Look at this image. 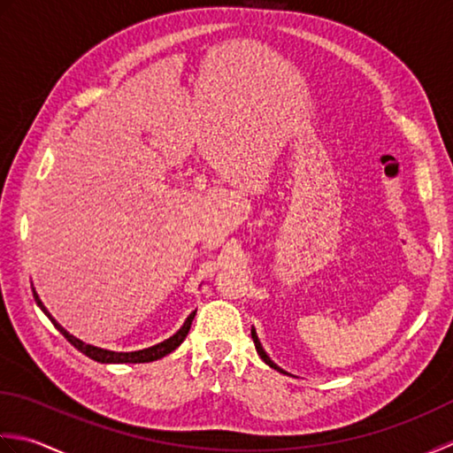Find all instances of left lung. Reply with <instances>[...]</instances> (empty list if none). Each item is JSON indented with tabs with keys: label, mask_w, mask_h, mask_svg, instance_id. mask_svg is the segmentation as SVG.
<instances>
[{
	"label": "left lung",
	"mask_w": 453,
	"mask_h": 453,
	"mask_svg": "<svg viewBox=\"0 0 453 453\" xmlns=\"http://www.w3.org/2000/svg\"><path fill=\"white\" fill-rule=\"evenodd\" d=\"M252 340H254V346H256V349H257V354H260V357L264 359V362H265L267 365H270V367H273V369H278V372L285 373L281 367H278V365H275V364L272 362V359H270V357H267V354L264 352V348H262V344H260V340H257V336H256V330H254V328H252Z\"/></svg>",
	"instance_id": "left-lung-1"
}]
</instances>
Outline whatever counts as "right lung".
I'll return each mask as SVG.
<instances>
[{
  "mask_svg": "<svg viewBox=\"0 0 453 453\" xmlns=\"http://www.w3.org/2000/svg\"><path fill=\"white\" fill-rule=\"evenodd\" d=\"M33 295H35L36 304H39L44 315L52 320V325L62 332L64 338H66L73 348H78L81 354H86L88 357L96 359V362H101V364H149V362H154V359H160V357H164V356H168L170 352H173V349L183 342V340H186L188 332H189V328H191L193 317H196V311H193L191 315L188 317V320L183 322V326H181L178 332H175L173 336H170L168 340H164V342L156 344V346H152V348L138 349V352H111V349L96 348V346H91V344L81 342V340H78L76 336L68 334V332L64 330V328L58 325V322L50 317V312L44 309V304H42V301L39 299V295H36V291H33Z\"/></svg>",
  "mask_w": 453,
  "mask_h": 453,
  "instance_id": "obj_1",
  "label": "right lung"
}]
</instances>
